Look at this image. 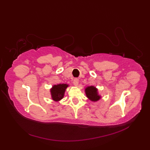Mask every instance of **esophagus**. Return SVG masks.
<instances>
[{
    "label": "esophagus",
    "instance_id": "34e87169",
    "mask_svg": "<svg viewBox=\"0 0 150 150\" xmlns=\"http://www.w3.org/2000/svg\"><path fill=\"white\" fill-rule=\"evenodd\" d=\"M73 84H74L75 86H77L79 84V79H75L74 80H73Z\"/></svg>",
    "mask_w": 150,
    "mask_h": 150
}]
</instances>
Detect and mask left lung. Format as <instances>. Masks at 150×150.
<instances>
[{"label":"left lung","mask_w":150,"mask_h":150,"mask_svg":"<svg viewBox=\"0 0 150 150\" xmlns=\"http://www.w3.org/2000/svg\"><path fill=\"white\" fill-rule=\"evenodd\" d=\"M86 94L92 101H97L100 98V96L97 93V90L94 86H90L86 89Z\"/></svg>","instance_id":"left-lung-1"}]
</instances>
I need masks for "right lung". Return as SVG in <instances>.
Listing matches in <instances>:
<instances>
[{"label":"right lung","instance_id":"1","mask_svg":"<svg viewBox=\"0 0 150 150\" xmlns=\"http://www.w3.org/2000/svg\"><path fill=\"white\" fill-rule=\"evenodd\" d=\"M68 86V85L65 84H58L53 86L52 90H51V93L53 100L55 101H58L62 99L64 95V92L66 88Z\"/></svg>","mask_w":150,"mask_h":150}]
</instances>
